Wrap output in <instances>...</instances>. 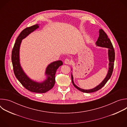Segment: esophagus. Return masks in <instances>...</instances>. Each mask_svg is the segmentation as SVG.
<instances>
[{"label":"esophagus","mask_w":127,"mask_h":127,"mask_svg":"<svg viewBox=\"0 0 127 127\" xmlns=\"http://www.w3.org/2000/svg\"><path fill=\"white\" fill-rule=\"evenodd\" d=\"M71 61L69 59H68V58H66L65 60V63L66 64H70L71 63Z\"/></svg>","instance_id":"34e87169"}]
</instances>
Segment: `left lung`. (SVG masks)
<instances>
[{
    "mask_svg": "<svg viewBox=\"0 0 127 127\" xmlns=\"http://www.w3.org/2000/svg\"><path fill=\"white\" fill-rule=\"evenodd\" d=\"M99 37L96 42V44L98 46H100L101 47H105L108 49V59H109V69H108V71L107 74L104 79L102 81V82L99 84L98 86L95 87V88L89 89V90H85L81 89L78 86H77L73 82V78L72 74H71V79H72V82L73 85L75 87H76L77 89H78L80 91L85 93H91L95 92L97 90L101 89L107 82V81L109 80V79L111 78L113 71L114 69V62H115V50L114 49L113 44L110 40V39L108 38L107 35L106 34V33L103 31V30L100 29L99 30Z\"/></svg>",
    "mask_w": 127,
    "mask_h": 127,
    "instance_id": "obj_1",
    "label": "left lung"
}]
</instances>
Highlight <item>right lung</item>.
Listing matches in <instances>:
<instances>
[{
	"instance_id": "1",
	"label": "right lung",
	"mask_w": 127,
	"mask_h": 127,
	"mask_svg": "<svg viewBox=\"0 0 127 127\" xmlns=\"http://www.w3.org/2000/svg\"><path fill=\"white\" fill-rule=\"evenodd\" d=\"M39 28L38 25L27 27L23 30L17 38L11 53V61L14 75L22 85L29 91L36 93H45L51 89L55 83V74L59 66L63 65L59 60L54 62L48 65L46 69L47 80L42 83H38L30 79L24 73L21 67L19 59V51L22 40L33 31Z\"/></svg>"
}]
</instances>
